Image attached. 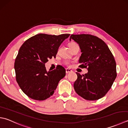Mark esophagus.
<instances>
[{"mask_svg":"<svg viewBox=\"0 0 128 128\" xmlns=\"http://www.w3.org/2000/svg\"><path fill=\"white\" fill-rule=\"evenodd\" d=\"M66 74H69V73H70V72H72V70L71 69L66 68Z\"/></svg>","mask_w":128,"mask_h":128,"instance_id":"34e87169","label":"esophagus"}]
</instances>
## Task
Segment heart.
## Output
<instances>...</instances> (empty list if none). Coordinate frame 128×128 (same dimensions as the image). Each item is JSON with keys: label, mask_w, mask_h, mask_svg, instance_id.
I'll return each mask as SVG.
<instances>
[{"label": "heart", "mask_w": 128, "mask_h": 128, "mask_svg": "<svg viewBox=\"0 0 128 128\" xmlns=\"http://www.w3.org/2000/svg\"><path fill=\"white\" fill-rule=\"evenodd\" d=\"M76 44H78L76 43V42H71L69 44V47H71V46H75V45H76ZM66 64H69V62H66Z\"/></svg>", "instance_id": "b5f03b06"}]
</instances>
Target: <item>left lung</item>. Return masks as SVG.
Here are the masks:
<instances>
[{
	"instance_id": "obj_1",
	"label": "left lung",
	"mask_w": 128,
	"mask_h": 128,
	"mask_svg": "<svg viewBox=\"0 0 128 128\" xmlns=\"http://www.w3.org/2000/svg\"><path fill=\"white\" fill-rule=\"evenodd\" d=\"M72 39L79 44L82 52L79 67L88 70L82 76L76 72L75 90L88 100L100 99L111 88L117 76L113 55L106 42L96 36L72 34L70 40Z\"/></svg>"
}]
</instances>
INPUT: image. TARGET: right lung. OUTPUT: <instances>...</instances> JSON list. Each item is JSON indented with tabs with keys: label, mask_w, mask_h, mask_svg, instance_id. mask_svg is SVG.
Wrapping results in <instances>:
<instances>
[{
	"label": "right lung",
	"mask_w": 128,
	"mask_h": 128,
	"mask_svg": "<svg viewBox=\"0 0 128 128\" xmlns=\"http://www.w3.org/2000/svg\"><path fill=\"white\" fill-rule=\"evenodd\" d=\"M69 36L39 34L26 40L20 48L14 63L16 78L28 96L44 100L54 94L59 82L66 76V70L58 65L48 72L45 64L56 58L59 46Z\"/></svg>",
	"instance_id": "add662e5"
}]
</instances>
